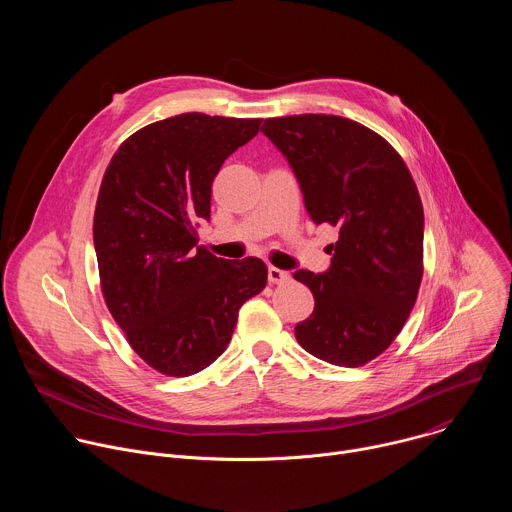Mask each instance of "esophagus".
I'll return each instance as SVG.
<instances>
[{
    "instance_id": "34e87169",
    "label": "esophagus",
    "mask_w": 512,
    "mask_h": 512,
    "mask_svg": "<svg viewBox=\"0 0 512 512\" xmlns=\"http://www.w3.org/2000/svg\"><path fill=\"white\" fill-rule=\"evenodd\" d=\"M267 279H269V283H285L289 279V273L283 269H277V267H269Z\"/></svg>"
}]
</instances>
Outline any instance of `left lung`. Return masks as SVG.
I'll list each match as a JSON object with an SVG mask.
<instances>
[{
  "label": "left lung",
  "instance_id": "left-lung-1",
  "mask_svg": "<svg viewBox=\"0 0 512 512\" xmlns=\"http://www.w3.org/2000/svg\"><path fill=\"white\" fill-rule=\"evenodd\" d=\"M316 225L338 227L324 273L300 269L314 312L296 326L304 350L338 367L367 364L397 338L423 275V206L391 145L338 115L265 119Z\"/></svg>",
  "mask_w": 512,
  "mask_h": 512
}]
</instances>
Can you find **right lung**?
I'll use <instances>...</instances> for the list:
<instances>
[{
  "label": "right lung",
  "instance_id": "right-lung-1",
  "mask_svg": "<svg viewBox=\"0 0 512 512\" xmlns=\"http://www.w3.org/2000/svg\"><path fill=\"white\" fill-rule=\"evenodd\" d=\"M261 119L182 113L135 131L99 190L93 241L107 308L152 369L188 377L225 352L241 306L263 291L257 257L227 261L198 245L212 180Z\"/></svg>",
  "mask_w": 512,
  "mask_h": 512
}]
</instances>
